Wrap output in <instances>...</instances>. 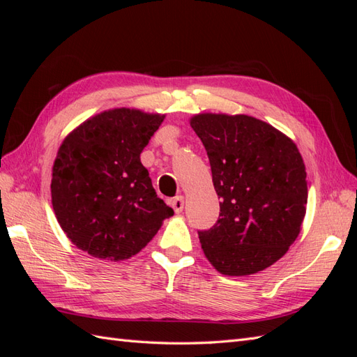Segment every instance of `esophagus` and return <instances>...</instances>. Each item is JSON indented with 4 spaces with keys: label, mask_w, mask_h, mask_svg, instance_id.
<instances>
[{
    "label": "esophagus",
    "mask_w": 357,
    "mask_h": 357,
    "mask_svg": "<svg viewBox=\"0 0 357 357\" xmlns=\"http://www.w3.org/2000/svg\"><path fill=\"white\" fill-rule=\"evenodd\" d=\"M171 207L172 210H174L177 214L183 211V207H185V198H183L181 195L180 197H176L174 199H171Z\"/></svg>",
    "instance_id": "34e87169"
}]
</instances>
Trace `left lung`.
Here are the masks:
<instances>
[{
	"mask_svg": "<svg viewBox=\"0 0 357 357\" xmlns=\"http://www.w3.org/2000/svg\"><path fill=\"white\" fill-rule=\"evenodd\" d=\"M190 126L207 150L219 220L199 231L205 257L223 275H250L295 243L307 211V172L296 144L247 114L199 113Z\"/></svg>",
	"mask_w": 357,
	"mask_h": 357,
	"instance_id": "left-lung-1",
	"label": "left lung"
}]
</instances>
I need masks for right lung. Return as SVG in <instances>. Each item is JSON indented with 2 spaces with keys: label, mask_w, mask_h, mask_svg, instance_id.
Listing matches in <instances>:
<instances>
[{
  "label": "right lung",
  "mask_w": 357,
  "mask_h": 357,
  "mask_svg": "<svg viewBox=\"0 0 357 357\" xmlns=\"http://www.w3.org/2000/svg\"><path fill=\"white\" fill-rule=\"evenodd\" d=\"M165 114L112 109L63 139L52 168L53 211L70 241L105 261H125L174 211L158 198L139 155Z\"/></svg>",
  "instance_id": "1"
}]
</instances>
